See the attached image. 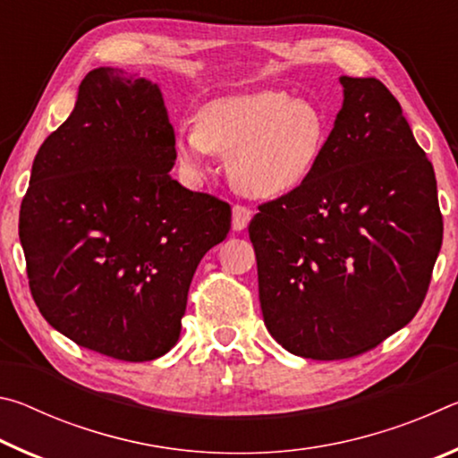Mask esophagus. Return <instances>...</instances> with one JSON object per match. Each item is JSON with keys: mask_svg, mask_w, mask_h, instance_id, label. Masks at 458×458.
Returning <instances> with one entry per match:
<instances>
[{"mask_svg": "<svg viewBox=\"0 0 458 458\" xmlns=\"http://www.w3.org/2000/svg\"><path fill=\"white\" fill-rule=\"evenodd\" d=\"M250 218H252V212L248 210V208L234 206V208H232V230H234V232L246 230Z\"/></svg>", "mask_w": 458, "mask_h": 458, "instance_id": "34e87169", "label": "esophagus"}]
</instances>
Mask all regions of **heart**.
I'll use <instances>...</instances> for the list:
<instances>
[{
  "instance_id": "obj_1",
  "label": "heart",
  "mask_w": 458,
  "mask_h": 458,
  "mask_svg": "<svg viewBox=\"0 0 458 458\" xmlns=\"http://www.w3.org/2000/svg\"><path fill=\"white\" fill-rule=\"evenodd\" d=\"M325 143L327 125L319 108L273 89L214 98L199 108L196 125L174 133L175 159L185 174L201 177L212 153L228 155V180L248 198H276L301 188Z\"/></svg>"
}]
</instances>
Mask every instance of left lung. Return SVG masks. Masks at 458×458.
Instances as JSON below:
<instances>
[{
    "label": "left lung",
    "instance_id": "1",
    "mask_svg": "<svg viewBox=\"0 0 458 458\" xmlns=\"http://www.w3.org/2000/svg\"><path fill=\"white\" fill-rule=\"evenodd\" d=\"M339 82L313 175L248 226L267 329L309 360L353 358L412 321L443 244L437 177L400 103L377 79Z\"/></svg>",
    "mask_w": 458,
    "mask_h": 458
}]
</instances>
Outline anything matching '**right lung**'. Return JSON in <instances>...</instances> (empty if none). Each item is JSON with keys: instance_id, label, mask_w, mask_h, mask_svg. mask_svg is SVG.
<instances>
[{"instance_id": "obj_1", "label": "right lung", "mask_w": 458, "mask_h": 458, "mask_svg": "<svg viewBox=\"0 0 458 458\" xmlns=\"http://www.w3.org/2000/svg\"><path fill=\"white\" fill-rule=\"evenodd\" d=\"M174 127L155 82L95 68L36 153L20 210L30 291L46 321L123 361L167 353L193 273L230 206L174 180Z\"/></svg>"}]
</instances>
